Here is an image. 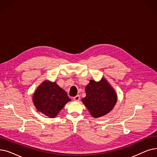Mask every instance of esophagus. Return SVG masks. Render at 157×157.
Masks as SVG:
<instances>
[{"label":"esophagus","mask_w":157,"mask_h":157,"mask_svg":"<svg viewBox=\"0 0 157 157\" xmlns=\"http://www.w3.org/2000/svg\"><path fill=\"white\" fill-rule=\"evenodd\" d=\"M73 99H74V101H78L80 99L79 95H76V96H75V97H74V98H73Z\"/></svg>","instance_id":"34e87169"}]
</instances>
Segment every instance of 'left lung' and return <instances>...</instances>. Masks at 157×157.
<instances>
[{
	"label": "left lung",
	"mask_w": 157,
	"mask_h": 157,
	"mask_svg": "<svg viewBox=\"0 0 157 157\" xmlns=\"http://www.w3.org/2000/svg\"><path fill=\"white\" fill-rule=\"evenodd\" d=\"M86 97L82 102L94 117L110 112L117 102V95L105 79L99 82L90 80L86 88Z\"/></svg>",
	"instance_id": "1"
}]
</instances>
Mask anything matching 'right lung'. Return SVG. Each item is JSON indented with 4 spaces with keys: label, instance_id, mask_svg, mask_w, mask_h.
I'll return each mask as SVG.
<instances>
[{
    "label": "right lung",
    "instance_id": "add662e5",
    "mask_svg": "<svg viewBox=\"0 0 157 157\" xmlns=\"http://www.w3.org/2000/svg\"><path fill=\"white\" fill-rule=\"evenodd\" d=\"M33 99L37 110L49 117H55L67 102L71 100L56 82L46 81L38 86Z\"/></svg>",
    "mask_w": 157,
    "mask_h": 157
}]
</instances>
